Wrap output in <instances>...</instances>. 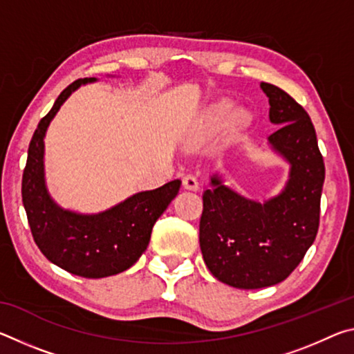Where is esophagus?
Returning <instances> with one entry per match:
<instances>
[{
  "label": "esophagus",
  "instance_id": "obj_1",
  "mask_svg": "<svg viewBox=\"0 0 354 354\" xmlns=\"http://www.w3.org/2000/svg\"><path fill=\"white\" fill-rule=\"evenodd\" d=\"M183 187H184L185 190L196 192V190L200 189V183H198V179H196L195 176L187 175V176L183 178Z\"/></svg>",
  "mask_w": 354,
  "mask_h": 354
}]
</instances>
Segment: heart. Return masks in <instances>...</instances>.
<instances>
[{"label": "heart", "mask_w": 354, "mask_h": 354, "mask_svg": "<svg viewBox=\"0 0 354 354\" xmlns=\"http://www.w3.org/2000/svg\"><path fill=\"white\" fill-rule=\"evenodd\" d=\"M232 115V103L231 101L221 100L218 103L207 107V111L203 113L201 123H200V134L201 136H211L218 133L223 129L230 118ZM232 122L234 123H243L245 122V113L236 112L232 115Z\"/></svg>", "instance_id": "1"}]
</instances>
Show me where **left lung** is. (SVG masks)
I'll return each mask as SVG.
<instances>
[{"label":"left lung","instance_id":"8db88e82","mask_svg":"<svg viewBox=\"0 0 354 354\" xmlns=\"http://www.w3.org/2000/svg\"><path fill=\"white\" fill-rule=\"evenodd\" d=\"M268 97L273 151L289 162L279 195L257 203L211 178L203 194L200 247L215 278L237 289H261L284 281L314 243L320 221L325 164L308 112L289 93L261 82Z\"/></svg>","mask_w":354,"mask_h":354}]
</instances>
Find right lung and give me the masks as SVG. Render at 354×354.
Instances as JSON below:
<instances>
[{
	"label": "right lung",
	"instance_id": "obj_1",
	"mask_svg": "<svg viewBox=\"0 0 354 354\" xmlns=\"http://www.w3.org/2000/svg\"><path fill=\"white\" fill-rule=\"evenodd\" d=\"M93 81L97 77L71 82L40 120L28 148L21 196L34 242L48 261L77 277L106 278L128 270L139 261L156 220L178 195L181 181L175 179L159 189L139 192L100 214H77L56 205L45 184L46 129L65 100L82 84Z\"/></svg>",
	"mask_w": 354,
	"mask_h": 354
}]
</instances>
